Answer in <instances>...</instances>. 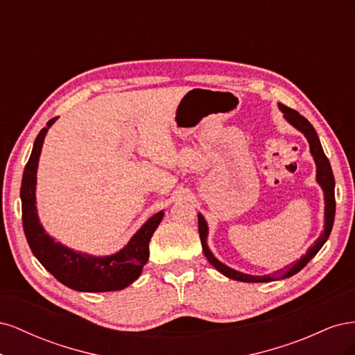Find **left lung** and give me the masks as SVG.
I'll list each match as a JSON object with an SVG mask.
<instances>
[{
	"label": "left lung",
	"mask_w": 355,
	"mask_h": 355,
	"mask_svg": "<svg viewBox=\"0 0 355 355\" xmlns=\"http://www.w3.org/2000/svg\"><path fill=\"white\" fill-rule=\"evenodd\" d=\"M278 108L283 112L284 120L292 124L296 130L302 133L306 141L309 144V153L313 155L315 161V167H317V176L315 180L317 184L321 187L324 192V230L320 234V237L314 241V244L309 247L306 253L300 257L299 261H296L292 266H287L286 270H280L274 274H266V275H250L245 272H240L237 270H232L228 265L222 263L219 259L214 257L211 250L207 245V237H209V227L207 222L204 219L201 213H198V231H200V239H201V245H202V252L206 254L209 262L216 268V270L223 274L225 277L232 278V280L243 282V283H268V282H275V280H284V278H288L299 272L302 268L313 259V257L318 253L321 247L324 245L327 241L329 235L333 228V222H335V210H336V202H335V178H333V171L330 167L329 159L323 151V146L320 144V139L317 136L315 128L311 125V123L306 120L305 116L296 112L295 110H290L287 106L278 103Z\"/></svg>",
	"instance_id": "left-lung-1"
}]
</instances>
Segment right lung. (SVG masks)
<instances>
[{
    "label": "right lung",
    "mask_w": 355,
    "mask_h": 355,
    "mask_svg": "<svg viewBox=\"0 0 355 355\" xmlns=\"http://www.w3.org/2000/svg\"><path fill=\"white\" fill-rule=\"evenodd\" d=\"M51 118L38 133L34 148L24 171L20 200H22L24 231L32 253L58 280L78 292H114L123 290L137 280L149 257V241L164 218V210L155 213L136 231L128 243L112 254L93 256L77 252L58 243L42 227L37 211V168L42 144L49 128L55 124Z\"/></svg>",
    "instance_id": "1"
}]
</instances>
